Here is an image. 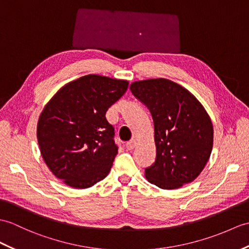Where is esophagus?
I'll return each instance as SVG.
<instances>
[{
  "label": "esophagus",
  "instance_id": "1",
  "mask_svg": "<svg viewBox=\"0 0 249 249\" xmlns=\"http://www.w3.org/2000/svg\"><path fill=\"white\" fill-rule=\"evenodd\" d=\"M136 145H137V141L134 140V139H132V140H130L129 142H127L125 144V146H126L127 149H128V151H131V149H134Z\"/></svg>",
  "mask_w": 249,
  "mask_h": 249
}]
</instances>
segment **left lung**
I'll return each mask as SVG.
<instances>
[{
	"instance_id": "1",
	"label": "left lung",
	"mask_w": 249,
	"mask_h": 249,
	"mask_svg": "<svg viewBox=\"0 0 249 249\" xmlns=\"http://www.w3.org/2000/svg\"><path fill=\"white\" fill-rule=\"evenodd\" d=\"M131 93L152 113L156 160L145 169L147 180L161 189H177L204 170L213 145L209 114L192 93L172 80L135 82Z\"/></svg>"
}]
</instances>
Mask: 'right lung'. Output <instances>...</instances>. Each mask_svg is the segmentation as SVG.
<instances>
[{
    "instance_id": "right-lung-1",
    "label": "right lung",
    "mask_w": 249,
    "mask_h": 249,
    "mask_svg": "<svg viewBox=\"0 0 249 249\" xmlns=\"http://www.w3.org/2000/svg\"><path fill=\"white\" fill-rule=\"evenodd\" d=\"M128 82L90 74L67 84L39 117L37 139L44 162L68 186L90 188L103 180L118 154L108 108Z\"/></svg>"
}]
</instances>
